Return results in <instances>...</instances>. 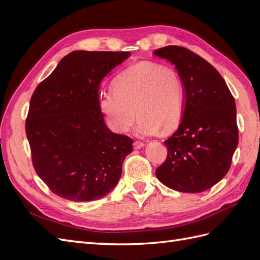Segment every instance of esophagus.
Wrapping results in <instances>:
<instances>
[{
  "instance_id": "esophagus-1",
  "label": "esophagus",
  "mask_w": 260,
  "mask_h": 260,
  "mask_svg": "<svg viewBox=\"0 0 260 260\" xmlns=\"http://www.w3.org/2000/svg\"><path fill=\"white\" fill-rule=\"evenodd\" d=\"M133 147H135L136 149H140V148H142V147H144V143H142V142H140V141H136L135 143H133Z\"/></svg>"
}]
</instances>
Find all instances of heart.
Instances as JSON below:
<instances>
[{"mask_svg": "<svg viewBox=\"0 0 260 260\" xmlns=\"http://www.w3.org/2000/svg\"><path fill=\"white\" fill-rule=\"evenodd\" d=\"M184 105V85L177 70L152 61L125 69L115 79L114 92H104L100 98L109 127L118 133L127 132L138 114L137 133L141 137L176 129Z\"/></svg>", "mask_w": 260, "mask_h": 260, "instance_id": "1", "label": "heart"}]
</instances>
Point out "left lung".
Segmentation results:
<instances>
[{"instance_id": "obj_1", "label": "left lung", "mask_w": 260, "mask_h": 260, "mask_svg": "<svg viewBox=\"0 0 260 260\" xmlns=\"http://www.w3.org/2000/svg\"><path fill=\"white\" fill-rule=\"evenodd\" d=\"M153 54L175 65L185 99L179 127L164 142L168 156L156 177L178 192L206 191L229 171L239 143L234 99L221 75L199 55L176 45Z\"/></svg>"}]
</instances>
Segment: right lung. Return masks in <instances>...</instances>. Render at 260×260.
<instances>
[{
    "label": "right lung",
    "instance_id": "add662e5",
    "mask_svg": "<svg viewBox=\"0 0 260 260\" xmlns=\"http://www.w3.org/2000/svg\"><path fill=\"white\" fill-rule=\"evenodd\" d=\"M130 52L75 51L37 86L26 122L38 176L62 199L91 202L117 185L133 141L107 128L101 82Z\"/></svg>",
    "mask_w": 260,
    "mask_h": 260
}]
</instances>
